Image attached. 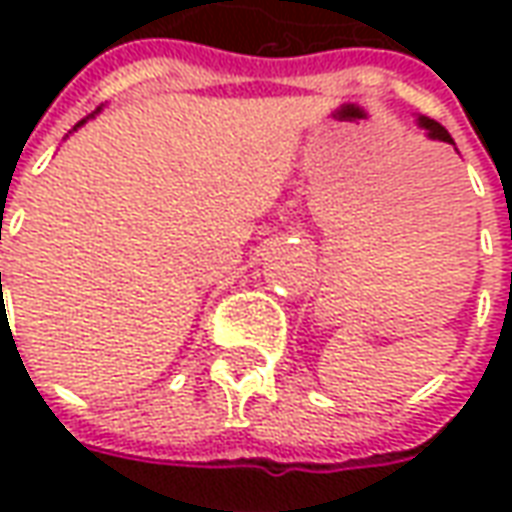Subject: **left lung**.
<instances>
[{
    "mask_svg": "<svg viewBox=\"0 0 512 512\" xmlns=\"http://www.w3.org/2000/svg\"><path fill=\"white\" fill-rule=\"evenodd\" d=\"M417 123L419 128H425V131H428L430 139H441V142H450V145H455V142H452V136L447 134V128L441 126V123H436V120H430V117H419Z\"/></svg>",
    "mask_w": 512,
    "mask_h": 512,
    "instance_id": "8db88e82",
    "label": "left lung"
}]
</instances>
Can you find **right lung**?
<instances>
[{"instance_id":"add662e5","label":"right lung","mask_w":512,"mask_h":512,"mask_svg":"<svg viewBox=\"0 0 512 512\" xmlns=\"http://www.w3.org/2000/svg\"><path fill=\"white\" fill-rule=\"evenodd\" d=\"M98 112H101V109H98ZM98 112H95V115H98ZM90 117H93V115H90ZM90 117H87V120H90ZM87 120H82V123H79V126H84V123H87ZM79 126H76V128H79ZM76 128H73V131H76Z\"/></svg>"}]
</instances>
